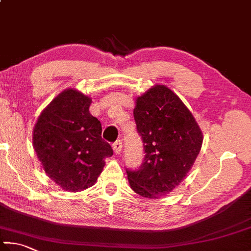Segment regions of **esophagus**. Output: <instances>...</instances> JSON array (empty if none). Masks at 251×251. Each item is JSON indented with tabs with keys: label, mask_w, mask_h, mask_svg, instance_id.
I'll list each match as a JSON object with an SVG mask.
<instances>
[{
	"label": "esophagus",
	"mask_w": 251,
	"mask_h": 251,
	"mask_svg": "<svg viewBox=\"0 0 251 251\" xmlns=\"http://www.w3.org/2000/svg\"><path fill=\"white\" fill-rule=\"evenodd\" d=\"M122 148H123V143H122V139H117L115 143L113 144V150L115 153H120L122 151Z\"/></svg>",
	"instance_id": "34e87169"
}]
</instances>
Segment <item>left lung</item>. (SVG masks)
Masks as SVG:
<instances>
[{"mask_svg":"<svg viewBox=\"0 0 251 251\" xmlns=\"http://www.w3.org/2000/svg\"><path fill=\"white\" fill-rule=\"evenodd\" d=\"M134 118L146 154L137 170L126 169L130 188L147 199L165 197L192 168L202 147V131L166 85H154L136 99Z\"/></svg>","mask_w":251,"mask_h":251,"instance_id":"8db88e82","label":"left lung"}]
</instances>
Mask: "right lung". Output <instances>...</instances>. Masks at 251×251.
<instances>
[{"label":"right lung","instance_id":"1","mask_svg":"<svg viewBox=\"0 0 251 251\" xmlns=\"http://www.w3.org/2000/svg\"><path fill=\"white\" fill-rule=\"evenodd\" d=\"M92 99L74 89L54 98L40 114L33 146L50 179L66 191L92 186L111 157V145L102 139V125L90 114Z\"/></svg>","mask_w":251,"mask_h":251}]
</instances>
